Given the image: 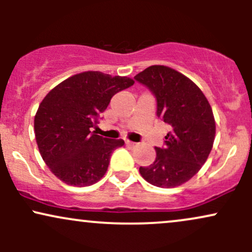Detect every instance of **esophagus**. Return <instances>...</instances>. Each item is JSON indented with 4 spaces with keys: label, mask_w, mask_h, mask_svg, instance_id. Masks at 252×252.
Listing matches in <instances>:
<instances>
[{
    "label": "esophagus",
    "mask_w": 252,
    "mask_h": 252,
    "mask_svg": "<svg viewBox=\"0 0 252 252\" xmlns=\"http://www.w3.org/2000/svg\"><path fill=\"white\" fill-rule=\"evenodd\" d=\"M126 144L128 147H130V148H135V147H137V143L131 142V141H126Z\"/></svg>",
    "instance_id": "obj_1"
}]
</instances>
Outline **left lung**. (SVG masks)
Wrapping results in <instances>:
<instances>
[{
	"label": "left lung",
	"mask_w": 252,
	"mask_h": 252,
	"mask_svg": "<svg viewBox=\"0 0 252 252\" xmlns=\"http://www.w3.org/2000/svg\"><path fill=\"white\" fill-rule=\"evenodd\" d=\"M155 94L158 116L169 126L164 148H158L154 163L140 167L146 181L173 189L192 179L206 162L216 136V121L209 100L189 78L164 65H153L136 74Z\"/></svg>",
	"instance_id": "1"
}]
</instances>
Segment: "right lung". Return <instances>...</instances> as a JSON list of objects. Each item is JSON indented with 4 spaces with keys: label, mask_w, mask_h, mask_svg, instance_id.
<instances>
[{
    "label": "right lung",
    "mask_w": 252,
    "mask_h": 252,
    "mask_svg": "<svg viewBox=\"0 0 252 252\" xmlns=\"http://www.w3.org/2000/svg\"><path fill=\"white\" fill-rule=\"evenodd\" d=\"M134 83L129 77L86 71L46 94L34 117V131L42 160L59 180L85 187L105 175L111 153L124 141L102 137L91 128L112 96Z\"/></svg>",
    "instance_id": "right-lung-1"
}]
</instances>
